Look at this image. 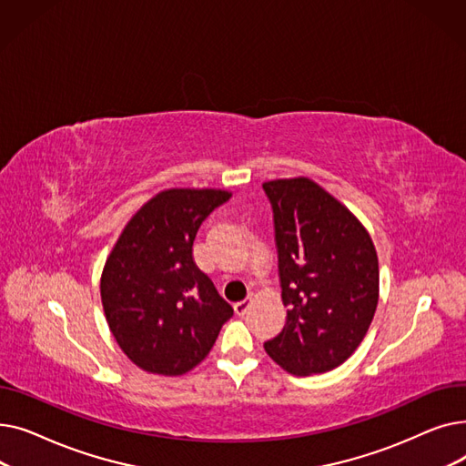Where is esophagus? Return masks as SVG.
Returning a JSON list of instances; mask_svg holds the SVG:
<instances>
[{
	"label": "esophagus",
	"mask_w": 466,
	"mask_h": 466,
	"mask_svg": "<svg viewBox=\"0 0 466 466\" xmlns=\"http://www.w3.org/2000/svg\"><path fill=\"white\" fill-rule=\"evenodd\" d=\"M249 306H251V299H243V300H239V302L234 304V309H236L238 315H243V313H246V311L249 309Z\"/></svg>",
	"instance_id": "obj_1"
}]
</instances>
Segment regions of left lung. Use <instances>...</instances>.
Wrapping results in <instances>:
<instances>
[{"instance_id":"left-lung-1","label":"left lung","mask_w":466,"mask_h":466,"mask_svg":"<svg viewBox=\"0 0 466 466\" xmlns=\"http://www.w3.org/2000/svg\"><path fill=\"white\" fill-rule=\"evenodd\" d=\"M274 211L283 330L264 350L295 376L323 374L351 357L369 330L380 292L370 234L308 177L262 185Z\"/></svg>"}]
</instances>
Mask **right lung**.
<instances>
[{"label":"right lung","instance_id":"1","mask_svg":"<svg viewBox=\"0 0 466 466\" xmlns=\"http://www.w3.org/2000/svg\"><path fill=\"white\" fill-rule=\"evenodd\" d=\"M228 198L230 192L215 188L158 192L130 218L106 260V319L120 350L145 372L192 370L234 315L192 258L196 232Z\"/></svg>","mask_w":466,"mask_h":466}]
</instances>
